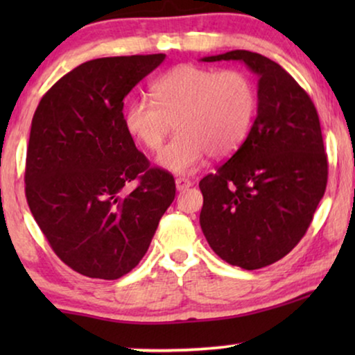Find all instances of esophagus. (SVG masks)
Listing matches in <instances>:
<instances>
[{
    "mask_svg": "<svg viewBox=\"0 0 355 355\" xmlns=\"http://www.w3.org/2000/svg\"><path fill=\"white\" fill-rule=\"evenodd\" d=\"M191 186H192L191 179H187V178H178L176 179V189L179 192L186 191V189H189Z\"/></svg>",
    "mask_w": 355,
    "mask_h": 355,
    "instance_id": "1",
    "label": "esophagus"
}]
</instances>
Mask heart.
<instances>
[{"mask_svg":"<svg viewBox=\"0 0 355 355\" xmlns=\"http://www.w3.org/2000/svg\"><path fill=\"white\" fill-rule=\"evenodd\" d=\"M152 100L139 96L124 110V128L150 152H157L173 128L178 134L158 163L176 174L193 173L208 153L225 158L249 135L257 114V89L237 69L182 64L153 82Z\"/></svg>","mask_w":355,"mask_h":355,"instance_id":"obj_1","label":"heart"}]
</instances>
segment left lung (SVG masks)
<instances>
[{
	"instance_id": "1",
	"label": "left lung",
	"mask_w": 355,
	"mask_h": 355,
	"mask_svg": "<svg viewBox=\"0 0 355 355\" xmlns=\"http://www.w3.org/2000/svg\"><path fill=\"white\" fill-rule=\"evenodd\" d=\"M242 61L259 76L257 118L236 153L202 179L200 226L230 265L259 270L307 232L328 182L317 108L278 62L245 50L202 61Z\"/></svg>"
}]
</instances>
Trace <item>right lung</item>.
<instances>
[{
	"label": "right lung",
	"mask_w": 355,
	"mask_h": 355,
	"mask_svg": "<svg viewBox=\"0 0 355 355\" xmlns=\"http://www.w3.org/2000/svg\"><path fill=\"white\" fill-rule=\"evenodd\" d=\"M164 58L87 61L62 76L33 114L28 208L53 252L89 278L118 279L135 268L176 196L173 174L150 166L123 114L124 96Z\"/></svg>",
	"instance_id": "1"
}]
</instances>
